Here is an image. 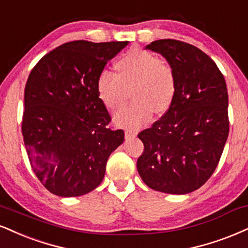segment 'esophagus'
<instances>
[{
    "label": "esophagus",
    "instance_id": "esophagus-1",
    "mask_svg": "<svg viewBox=\"0 0 248 248\" xmlns=\"http://www.w3.org/2000/svg\"><path fill=\"white\" fill-rule=\"evenodd\" d=\"M124 135H126L127 139H130V137H135L136 136V132H134V130H130V129H126V132H124Z\"/></svg>",
    "mask_w": 248,
    "mask_h": 248
}]
</instances>
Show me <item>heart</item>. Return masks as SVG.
<instances>
[{
  "mask_svg": "<svg viewBox=\"0 0 248 248\" xmlns=\"http://www.w3.org/2000/svg\"><path fill=\"white\" fill-rule=\"evenodd\" d=\"M115 75L101 71L97 78L98 97L106 108L116 111L126 104L132 91L135 100L114 115V122L124 128L142 127L154 112L163 113L172 105L177 92V75L166 59L134 47L114 62Z\"/></svg>",
  "mask_w": 248,
  "mask_h": 248,
  "instance_id": "b5f03b06",
  "label": "heart"
}]
</instances>
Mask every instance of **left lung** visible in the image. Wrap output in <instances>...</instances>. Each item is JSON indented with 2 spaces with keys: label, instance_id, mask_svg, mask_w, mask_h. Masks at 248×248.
<instances>
[{
  "label": "left lung",
  "instance_id": "obj_1",
  "mask_svg": "<svg viewBox=\"0 0 248 248\" xmlns=\"http://www.w3.org/2000/svg\"><path fill=\"white\" fill-rule=\"evenodd\" d=\"M147 48L173 65L177 92L162 118L139 134L144 150L137 171L151 189L190 193L213 175L228 140L225 78L214 60L190 44L160 39Z\"/></svg>",
  "mask_w": 248,
  "mask_h": 248
}]
</instances>
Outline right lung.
Instances as JSON below:
<instances>
[{
  "label": "right lung",
  "mask_w": 248,
  "mask_h": 248,
  "mask_svg": "<svg viewBox=\"0 0 248 248\" xmlns=\"http://www.w3.org/2000/svg\"><path fill=\"white\" fill-rule=\"evenodd\" d=\"M127 44L70 41L47 53L30 73L24 143L37 178L55 195H84L99 186L109 155L124 142V130L108 126L97 78Z\"/></svg>",
  "instance_id": "obj_1"
}]
</instances>
